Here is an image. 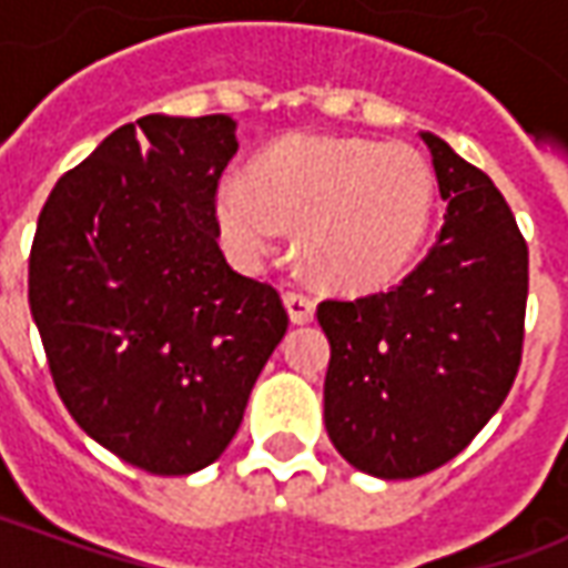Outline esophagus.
<instances>
[{
    "label": "esophagus",
    "mask_w": 568,
    "mask_h": 568,
    "mask_svg": "<svg viewBox=\"0 0 568 568\" xmlns=\"http://www.w3.org/2000/svg\"><path fill=\"white\" fill-rule=\"evenodd\" d=\"M285 307H288V316H292V322H297V325H304V322H313V316H316V301L310 295H304V292H285Z\"/></svg>",
    "instance_id": "obj_1"
}]
</instances>
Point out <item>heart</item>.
I'll return each mask as SVG.
<instances>
[{
    "label": "heart",
    "mask_w": 568,
    "mask_h": 568,
    "mask_svg": "<svg viewBox=\"0 0 568 568\" xmlns=\"http://www.w3.org/2000/svg\"><path fill=\"white\" fill-rule=\"evenodd\" d=\"M435 212V173L402 142L288 136L252 175H224L215 219L227 252L261 267L297 222V252L320 283L365 292L417 258Z\"/></svg>",
    "instance_id": "1"
}]
</instances>
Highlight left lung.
Returning <instances> with one entry per match:
<instances>
[{"instance_id": "obj_1", "label": "left lung", "mask_w": 568, "mask_h": 568, "mask_svg": "<svg viewBox=\"0 0 568 568\" xmlns=\"http://www.w3.org/2000/svg\"><path fill=\"white\" fill-rule=\"evenodd\" d=\"M447 215L435 246L389 292L316 307L332 344L328 438L358 471L405 480L463 453L508 398L524 358L529 248L484 170L438 136Z\"/></svg>"}]
</instances>
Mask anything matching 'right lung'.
<instances>
[{
    "label": "right lung",
    "mask_w": 568,
    "mask_h": 568,
    "mask_svg": "<svg viewBox=\"0 0 568 568\" xmlns=\"http://www.w3.org/2000/svg\"><path fill=\"white\" fill-rule=\"evenodd\" d=\"M234 118L145 115L60 175L30 248V310L57 395L149 475L215 463L288 328L271 283L219 248Z\"/></svg>",
    "instance_id": "1"
}]
</instances>
